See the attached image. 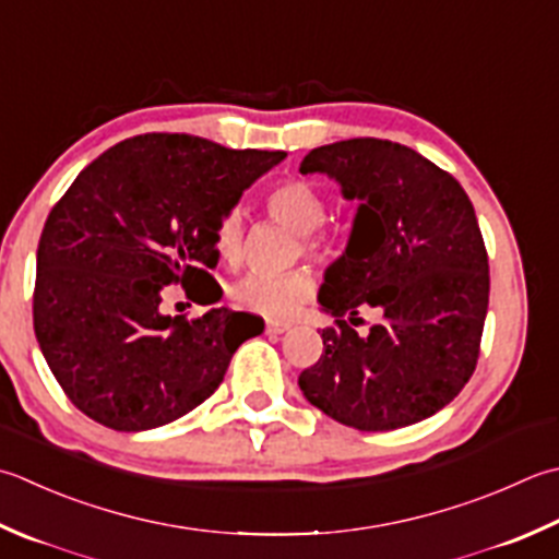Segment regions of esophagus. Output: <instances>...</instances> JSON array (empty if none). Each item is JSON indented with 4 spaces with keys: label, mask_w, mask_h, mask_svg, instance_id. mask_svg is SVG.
Returning <instances> with one entry per match:
<instances>
[{
    "label": "esophagus",
    "mask_w": 559,
    "mask_h": 559,
    "mask_svg": "<svg viewBox=\"0 0 559 559\" xmlns=\"http://www.w3.org/2000/svg\"><path fill=\"white\" fill-rule=\"evenodd\" d=\"M286 332H288V324H283V322H269L266 324L269 336H278V334H286Z\"/></svg>",
    "instance_id": "obj_1"
}]
</instances>
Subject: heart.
I'll use <instances>...</instances> for the list:
<instances>
[{"mask_svg":"<svg viewBox=\"0 0 559 559\" xmlns=\"http://www.w3.org/2000/svg\"><path fill=\"white\" fill-rule=\"evenodd\" d=\"M264 207L271 221L288 227L298 235L300 249L310 257H320L324 251L322 239L317 237V227L324 223L326 205L322 193L312 183L300 179H288L266 193ZM245 225L239 211H229L215 229V249L227 264H237L242 257ZM314 295V278L308 271H290L286 276H249L239 278L229 288V298L247 312H254L266 320H290L302 310V305Z\"/></svg>","mask_w":559,"mask_h":559,"instance_id":"1","label":"heart"}]
</instances>
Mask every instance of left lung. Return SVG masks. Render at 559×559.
Returning a JSON list of instances; mask_svg holds the SVG:
<instances>
[{
    "label": "left lung",
    "mask_w": 559,
    "mask_h": 559,
    "mask_svg": "<svg viewBox=\"0 0 559 559\" xmlns=\"http://www.w3.org/2000/svg\"><path fill=\"white\" fill-rule=\"evenodd\" d=\"M302 174H326L356 201L344 254L317 295L336 326L302 370L305 400L358 431L429 419L465 388L479 356L489 264L463 186L412 147L378 138L312 150ZM360 309L381 320L358 335Z\"/></svg>",
    "instance_id": "1"
}]
</instances>
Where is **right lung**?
<instances>
[{
  "mask_svg": "<svg viewBox=\"0 0 559 559\" xmlns=\"http://www.w3.org/2000/svg\"><path fill=\"white\" fill-rule=\"evenodd\" d=\"M283 159L150 133L118 142L72 181L38 242L33 330L76 409L114 431H147L213 395L264 324L227 308L191 322L164 314L162 290L181 283L211 305L201 298L215 288V229Z\"/></svg>",
  "mask_w": 559,
  "mask_h": 559,
  "instance_id": "add662e5",
  "label": "right lung"
}]
</instances>
